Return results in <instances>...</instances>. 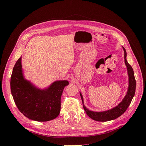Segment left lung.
Wrapping results in <instances>:
<instances>
[{
  "label": "left lung",
  "instance_id": "1",
  "mask_svg": "<svg viewBox=\"0 0 146 146\" xmlns=\"http://www.w3.org/2000/svg\"><path fill=\"white\" fill-rule=\"evenodd\" d=\"M123 49L124 50V60L125 63L127 68L128 74L129 77V89L127 91V93L125 98H123V100L116 107H114L111 110H108V111H102V112H94L90 111L89 110L87 109L83 104V99L82 94L80 93V96L83 102V107L85 112L86 113L87 115L91 117V119L99 122H106L108 121L113 120L120 116L124 113L129 105L132 100V99L135 96V90H136V80L134 76V71L131 66L128 63L126 60L127 56V52L126 50L123 47Z\"/></svg>",
  "mask_w": 146,
  "mask_h": 146
}]
</instances>
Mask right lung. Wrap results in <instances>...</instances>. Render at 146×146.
I'll use <instances>...</instances> for the list:
<instances>
[{
    "label": "right lung",
    "instance_id": "add662e5",
    "mask_svg": "<svg viewBox=\"0 0 146 146\" xmlns=\"http://www.w3.org/2000/svg\"><path fill=\"white\" fill-rule=\"evenodd\" d=\"M69 82L56 81L46 90H40L25 80L21 57L17 60L11 76V91L16 105L24 115L32 120L46 122L55 119L61 108V97Z\"/></svg>",
    "mask_w": 146,
    "mask_h": 146
}]
</instances>
